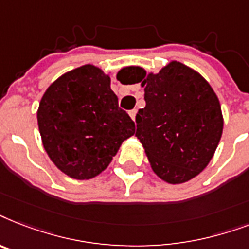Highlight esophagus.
<instances>
[{
  "mask_svg": "<svg viewBox=\"0 0 249 249\" xmlns=\"http://www.w3.org/2000/svg\"><path fill=\"white\" fill-rule=\"evenodd\" d=\"M136 113H137V110L136 109H132V110H130V112H128V114H130V117L131 118H132V121H136Z\"/></svg>",
  "mask_w": 249,
  "mask_h": 249,
  "instance_id": "esophagus-1",
  "label": "esophagus"
}]
</instances>
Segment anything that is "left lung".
Returning a JSON list of instances; mask_svg holds the SVG:
<instances>
[{
	"mask_svg": "<svg viewBox=\"0 0 249 249\" xmlns=\"http://www.w3.org/2000/svg\"><path fill=\"white\" fill-rule=\"evenodd\" d=\"M128 77L144 87L146 105L136 114L135 135L154 174L174 185L198 176L213 157L224 128L213 89L198 71L176 60L158 73L131 67Z\"/></svg>",
	"mask_w": 249,
	"mask_h": 249,
	"instance_id": "obj_1",
	"label": "left lung"
}]
</instances>
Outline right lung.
<instances>
[{"mask_svg": "<svg viewBox=\"0 0 249 249\" xmlns=\"http://www.w3.org/2000/svg\"><path fill=\"white\" fill-rule=\"evenodd\" d=\"M47 156L75 180H90L109 166L135 123L118 107L110 89V71L86 64L55 79L37 110Z\"/></svg>", "mask_w": 249, "mask_h": 249, "instance_id": "1", "label": "right lung"}]
</instances>
